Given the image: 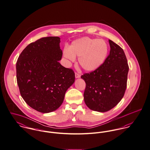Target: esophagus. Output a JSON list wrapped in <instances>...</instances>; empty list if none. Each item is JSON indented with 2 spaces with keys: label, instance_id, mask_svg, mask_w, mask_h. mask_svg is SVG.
<instances>
[{
  "label": "esophagus",
  "instance_id": "1",
  "mask_svg": "<svg viewBox=\"0 0 150 150\" xmlns=\"http://www.w3.org/2000/svg\"><path fill=\"white\" fill-rule=\"evenodd\" d=\"M75 78H79L81 77V75H80L79 74L77 73V72H75Z\"/></svg>",
  "mask_w": 150,
  "mask_h": 150
}]
</instances>
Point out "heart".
Listing matches in <instances>:
<instances>
[{
    "label": "heart",
    "instance_id": "obj_1",
    "mask_svg": "<svg viewBox=\"0 0 150 150\" xmlns=\"http://www.w3.org/2000/svg\"><path fill=\"white\" fill-rule=\"evenodd\" d=\"M108 52V45L104 40L83 37L73 41L68 48H64L63 54L71 62L79 57V64L83 69L93 71L103 63Z\"/></svg>",
    "mask_w": 150,
    "mask_h": 150
}]
</instances>
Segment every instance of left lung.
I'll return each mask as SVG.
<instances>
[{"label":"left lung","mask_w":150,"mask_h":150,"mask_svg":"<svg viewBox=\"0 0 150 150\" xmlns=\"http://www.w3.org/2000/svg\"><path fill=\"white\" fill-rule=\"evenodd\" d=\"M110 50L98 69L84 74V100L91 110L107 112L119 103L125 92L129 66L123 50L109 40Z\"/></svg>","instance_id":"obj_1"}]
</instances>
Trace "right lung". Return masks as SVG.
I'll use <instances>...</instances> for the list:
<instances>
[{
    "instance_id": "right-lung-1",
    "label": "right lung",
    "mask_w": 150,
    "mask_h": 150,
    "mask_svg": "<svg viewBox=\"0 0 150 150\" xmlns=\"http://www.w3.org/2000/svg\"><path fill=\"white\" fill-rule=\"evenodd\" d=\"M59 37L41 38L29 44L17 60V83L21 95L34 110L47 113L62 104L75 73L59 62L63 52Z\"/></svg>"
}]
</instances>
